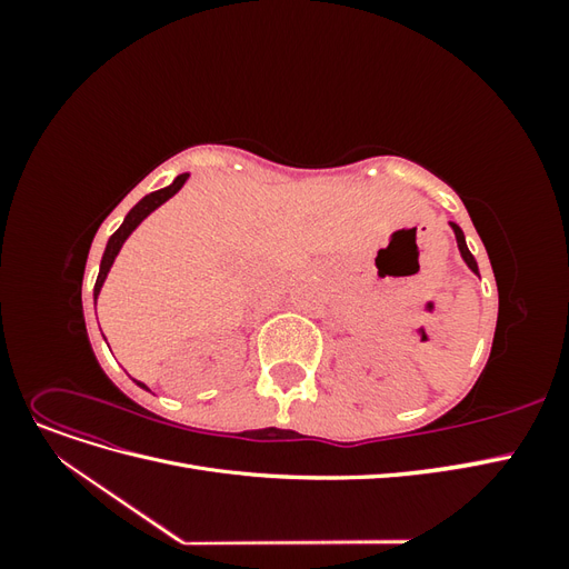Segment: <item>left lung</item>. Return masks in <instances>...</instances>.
<instances>
[{
    "instance_id": "1",
    "label": "left lung",
    "mask_w": 569,
    "mask_h": 569,
    "mask_svg": "<svg viewBox=\"0 0 569 569\" xmlns=\"http://www.w3.org/2000/svg\"><path fill=\"white\" fill-rule=\"evenodd\" d=\"M449 226L453 228V234H456V242H458V249H460V256H462V261L468 263V268L475 272V274H479V268H477V261H475V256L470 253V249H468V244H465V234H462V230L456 226V222H449Z\"/></svg>"
}]
</instances>
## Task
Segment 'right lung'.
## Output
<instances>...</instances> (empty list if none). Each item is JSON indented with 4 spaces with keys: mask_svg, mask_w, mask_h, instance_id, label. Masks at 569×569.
Segmentation results:
<instances>
[{
    "mask_svg": "<svg viewBox=\"0 0 569 569\" xmlns=\"http://www.w3.org/2000/svg\"><path fill=\"white\" fill-rule=\"evenodd\" d=\"M187 178H189V173H182V176H178L173 182H170L168 187L159 189V192H151V194H147L144 199L137 201V203L132 206V209H130V213L126 216L123 226H120V228L109 237L104 256H101V266H99L97 282H94V303H97V297H99L101 287H104V280H107V274H109V270H111V266H113V261H116V256H118L120 247L126 244V239L132 234V230H134L137 226H140V222H142L151 211H157L161 203H166L176 192H180V187L187 182ZM137 385H140L142 389H147L142 382H137Z\"/></svg>",
    "mask_w": 569,
    "mask_h": 569,
    "instance_id": "add662e5",
    "label": "right lung"
}]
</instances>
